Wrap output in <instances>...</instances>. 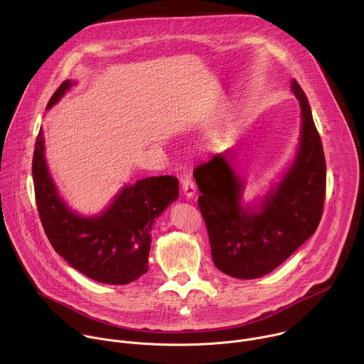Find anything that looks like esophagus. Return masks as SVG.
<instances>
[{"label": "esophagus", "mask_w": 364, "mask_h": 364, "mask_svg": "<svg viewBox=\"0 0 364 364\" xmlns=\"http://www.w3.org/2000/svg\"><path fill=\"white\" fill-rule=\"evenodd\" d=\"M181 186H183V193L188 197V198H193L196 196V184L193 181L191 177H184L181 180Z\"/></svg>", "instance_id": "1"}]
</instances>
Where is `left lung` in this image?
Here are the masks:
<instances>
[{
    "label": "left lung",
    "instance_id": "obj_1",
    "mask_svg": "<svg viewBox=\"0 0 364 364\" xmlns=\"http://www.w3.org/2000/svg\"><path fill=\"white\" fill-rule=\"evenodd\" d=\"M301 107L295 160L256 209L243 207V181L226 154L194 168L198 209L209 233L213 264L229 277L255 279L272 272L317 230L326 198V159L308 99L295 79Z\"/></svg>",
    "mask_w": 364,
    "mask_h": 364
}]
</instances>
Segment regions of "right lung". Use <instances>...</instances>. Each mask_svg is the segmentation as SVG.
I'll return each instance as SVG.
<instances>
[{
  "mask_svg": "<svg viewBox=\"0 0 364 364\" xmlns=\"http://www.w3.org/2000/svg\"><path fill=\"white\" fill-rule=\"evenodd\" d=\"M72 85L65 80L47 108ZM33 181L40 220L51 246L76 271L111 285L129 284L148 271L152 223L178 197L176 177H146L125 186L100 215H77L60 198L51 180L41 128L33 155Z\"/></svg>",
  "mask_w": 364,
  "mask_h": 364,
  "instance_id": "obj_1",
  "label": "right lung"
}]
</instances>
